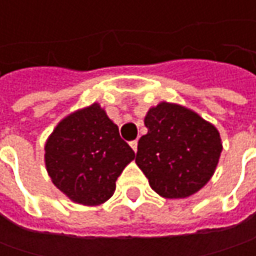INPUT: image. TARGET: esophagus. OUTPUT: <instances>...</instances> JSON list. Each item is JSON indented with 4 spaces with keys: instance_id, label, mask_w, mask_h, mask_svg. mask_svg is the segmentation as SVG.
<instances>
[{
    "instance_id": "obj_1",
    "label": "esophagus",
    "mask_w": 256,
    "mask_h": 256,
    "mask_svg": "<svg viewBox=\"0 0 256 256\" xmlns=\"http://www.w3.org/2000/svg\"><path fill=\"white\" fill-rule=\"evenodd\" d=\"M130 145H131V148L134 150V152H136V150H138V141H131Z\"/></svg>"
}]
</instances>
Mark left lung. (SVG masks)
Masks as SVG:
<instances>
[{"label":"left lung","instance_id":"1","mask_svg":"<svg viewBox=\"0 0 256 256\" xmlns=\"http://www.w3.org/2000/svg\"><path fill=\"white\" fill-rule=\"evenodd\" d=\"M135 162L164 198H186L211 180L222 151L218 130L198 114L161 102L145 116Z\"/></svg>","mask_w":256,"mask_h":256}]
</instances>
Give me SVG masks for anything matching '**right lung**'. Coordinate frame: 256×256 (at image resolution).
<instances>
[{
  "instance_id": "obj_1",
  "label": "right lung",
  "mask_w": 256,
  "mask_h": 256,
  "mask_svg": "<svg viewBox=\"0 0 256 256\" xmlns=\"http://www.w3.org/2000/svg\"><path fill=\"white\" fill-rule=\"evenodd\" d=\"M134 158L132 148L98 104L64 118L45 144V165L54 185L82 205L108 201Z\"/></svg>"
}]
</instances>
